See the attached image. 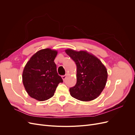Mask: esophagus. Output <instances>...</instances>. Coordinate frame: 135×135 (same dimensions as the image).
Wrapping results in <instances>:
<instances>
[{"instance_id": "esophagus-1", "label": "esophagus", "mask_w": 135, "mask_h": 135, "mask_svg": "<svg viewBox=\"0 0 135 135\" xmlns=\"http://www.w3.org/2000/svg\"><path fill=\"white\" fill-rule=\"evenodd\" d=\"M66 75H62V79H63V80L64 81H65V79H66Z\"/></svg>"}]
</instances>
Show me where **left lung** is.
I'll list each match as a JSON object with an SVG mask.
<instances>
[{"instance_id":"8db88e82","label":"left lung","mask_w":135,"mask_h":135,"mask_svg":"<svg viewBox=\"0 0 135 135\" xmlns=\"http://www.w3.org/2000/svg\"><path fill=\"white\" fill-rule=\"evenodd\" d=\"M65 52L76 65V83L69 89L71 96L83 101L95 100L107 83V69L99 59L86 51L69 49Z\"/></svg>"}]
</instances>
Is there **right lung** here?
Segmentation results:
<instances>
[{"instance_id":"1","label":"right lung","mask_w":135,"mask_h":135,"mask_svg":"<svg viewBox=\"0 0 135 135\" xmlns=\"http://www.w3.org/2000/svg\"><path fill=\"white\" fill-rule=\"evenodd\" d=\"M57 52L50 48L41 50L30 58L24 68L22 81L31 97L45 101L54 95L56 88L63 80L57 72L54 60Z\"/></svg>"}]
</instances>
